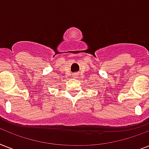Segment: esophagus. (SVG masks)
I'll use <instances>...</instances> for the list:
<instances>
[{"instance_id":"obj_1","label":"esophagus","mask_w":149,"mask_h":149,"mask_svg":"<svg viewBox=\"0 0 149 149\" xmlns=\"http://www.w3.org/2000/svg\"><path fill=\"white\" fill-rule=\"evenodd\" d=\"M75 76H76V75H75Z\"/></svg>"}]
</instances>
